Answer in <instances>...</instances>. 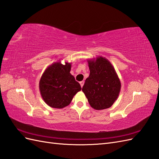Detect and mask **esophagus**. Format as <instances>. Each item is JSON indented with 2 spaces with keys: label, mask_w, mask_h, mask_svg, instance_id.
Segmentation results:
<instances>
[{
  "label": "esophagus",
  "mask_w": 159,
  "mask_h": 159,
  "mask_svg": "<svg viewBox=\"0 0 159 159\" xmlns=\"http://www.w3.org/2000/svg\"><path fill=\"white\" fill-rule=\"evenodd\" d=\"M84 81L83 80V81H80V86H81V87H83V84H84Z\"/></svg>",
  "instance_id": "obj_1"
}]
</instances>
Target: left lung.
<instances>
[{
	"instance_id": "left-lung-1",
	"label": "left lung",
	"mask_w": 159,
	"mask_h": 159,
	"mask_svg": "<svg viewBox=\"0 0 159 159\" xmlns=\"http://www.w3.org/2000/svg\"><path fill=\"white\" fill-rule=\"evenodd\" d=\"M90 75L82 91L93 109L111 107L119 97L121 84L115 69L106 58L98 56L88 60Z\"/></svg>"
}]
</instances>
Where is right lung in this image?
<instances>
[{"mask_svg":"<svg viewBox=\"0 0 159 159\" xmlns=\"http://www.w3.org/2000/svg\"><path fill=\"white\" fill-rule=\"evenodd\" d=\"M71 63L60 61L48 66L39 81V90L44 102L51 108L61 109L68 106L81 90L80 84L70 74Z\"/></svg>","mask_w":159,"mask_h":159,"instance_id":"add662e5","label":"right lung"}]
</instances>
